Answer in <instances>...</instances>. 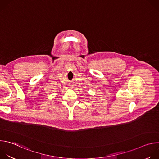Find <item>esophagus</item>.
<instances>
[{
  "label": "esophagus",
  "instance_id": "34e87169",
  "mask_svg": "<svg viewBox=\"0 0 159 159\" xmlns=\"http://www.w3.org/2000/svg\"><path fill=\"white\" fill-rule=\"evenodd\" d=\"M70 87L72 88V85H70Z\"/></svg>",
  "mask_w": 159,
  "mask_h": 159
}]
</instances>
